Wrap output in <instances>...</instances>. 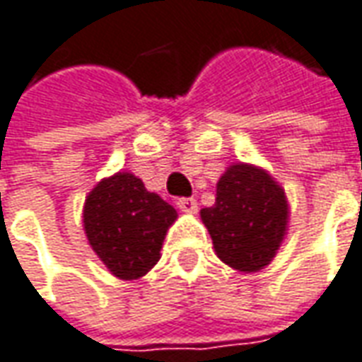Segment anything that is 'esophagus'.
Listing matches in <instances>:
<instances>
[{"label": "esophagus", "instance_id": "esophagus-1", "mask_svg": "<svg viewBox=\"0 0 362 362\" xmlns=\"http://www.w3.org/2000/svg\"><path fill=\"white\" fill-rule=\"evenodd\" d=\"M177 207L183 211V213H197V201L193 197H181L177 201Z\"/></svg>", "mask_w": 362, "mask_h": 362}]
</instances>
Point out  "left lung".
I'll list each match as a JSON object with an SVG mask.
<instances>
[{
    "label": "left lung",
    "mask_w": 362,
    "mask_h": 362,
    "mask_svg": "<svg viewBox=\"0 0 362 362\" xmlns=\"http://www.w3.org/2000/svg\"><path fill=\"white\" fill-rule=\"evenodd\" d=\"M201 219L225 265L243 273L261 271L287 235L285 189L265 169L235 163L221 175L215 205L201 209Z\"/></svg>",
    "instance_id": "obj_1"
}]
</instances>
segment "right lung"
I'll return each mask as SVG.
<instances>
[{"mask_svg":"<svg viewBox=\"0 0 362 362\" xmlns=\"http://www.w3.org/2000/svg\"><path fill=\"white\" fill-rule=\"evenodd\" d=\"M177 211L147 191L141 179L119 171L87 195L83 229L103 265L123 281L143 277L157 265Z\"/></svg>","mask_w":362,"mask_h":362,"instance_id":"right-lung-1","label":"right lung"}]
</instances>
